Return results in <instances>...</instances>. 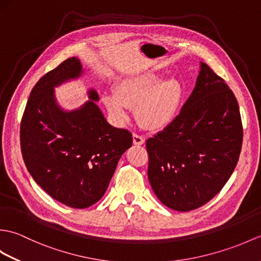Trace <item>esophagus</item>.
<instances>
[{
  "mask_svg": "<svg viewBox=\"0 0 261 261\" xmlns=\"http://www.w3.org/2000/svg\"><path fill=\"white\" fill-rule=\"evenodd\" d=\"M132 138H134V143L135 145H143L145 143V138H143V136L139 135V134H134L132 135Z\"/></svg>",
  "mask_w": 261,
  "mask_h": 261,
  "instance_id": "34e87169",
  "label": "esophagus"
}]
</instances>
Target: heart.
<instances>
[{
  "label": "heart",
  "instance_id": "b5f03b06",
  "mask_svg": "<svg viewBox=\"0 0 261 261\" xmlns=\"http://www.w3.org/2000/svg\"><path fill=\"white\" fill-rule=\"evenodd\" d=\"M182 97L180 82L163 74H138L123 80L118 93H105L103 101L116 120L129 118L130 107H138L137 118L148 129H162L174 120Z\"/></svg>",
  "mask_w": 261,
  "mask_h": 261
}]
</instances>
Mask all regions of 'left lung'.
Here are the masks:
<instances>
[{
    "instance_id": "1",
    "label": "left lung",
    "mask_w": 261,
    "mask_h": 261,
    "mask_svg": "<svg viewBox=\"0 0 261 261\" xmlns=\"http://www.w3.org/2000/svg\"><path fill=\"white\" fill-rule=\"evenodd\" d=\"M242 139L233 92L201 63L195 88L179 114L146 142L148 178L159 201L180 212L206 204L233 173Z\"/></svg>"
}]
</instances>
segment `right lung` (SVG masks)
<instances>
[{
	"mask_svg": "<svg viewBox=\"0 0 261 261\" xmlns=\"http://www.w3.org/2000/svg\"><path fill=\"white\" fill-rule=\"evenodd\" d=\"M81 75L76 57L43 75L32 88L20 126L22 157L32 178L54 199L74 208L102 198L119 159L132 146L129 131L105 120L94 90L80 109L66 112L58 107L54 87Z\"/></svg>",
	"mask_w": 261,
	"mask_h": 261,
	"instance_id": "1",
	"label": "right lung"
}]
</instances>
